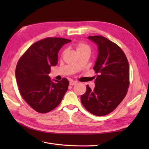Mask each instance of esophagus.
<instances>
[{
	"instance_id": "esophagus-1",
	"label": "esophagus",
	"mask_w": 149,
	"mask_h": 149,
	"mask_svg": "<svg viewBox=\"0 0 149 149\" xmlns=\"http://www.w3.org/2000/svg\"><path fill=\"white\" fill-rule=\"evenodd\" d=\"M76 83H77V81H70V84L71 86H74V85H75Z\"/></svg>"
}]
</instances>
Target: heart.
I'll list each match as a JSON object with an SVG mask.
<instances>
[{
	"mask_svg": "<svg viewBox=\"0 0 149 149\" xmlns=\"http://www.w3.org/2000/svg\"><path fill=\"white\" fill-rule=\"evenodd\" d=\"M76 50H77V53L85 52V51H88V52H90V51H91V49H90V46L87 45L86 43H83V42H79L77 44Z\"/></svg>",
	"mask_w": 149,
	"mask_h": 149,
	"instance_id": "b5f03b06",
	"label": "heart"
}]
</instances>
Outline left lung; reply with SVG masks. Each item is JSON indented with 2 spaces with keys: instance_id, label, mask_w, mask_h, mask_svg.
<instances>
[{
  "instance_id": "obj_1",
  "label": "left lung",
  "mask_w": 149,
  "mask_h": 149,
  "mask_svg": "<svg viewBox=\"0 0 149 149\" xmlns=\"http://www.w3.org/2000/svg\"><path fill=\"white\" fill-rule=\"evenodd\" d=\"M96 44L98 55L93 67L99 74L95 88L88 86L81 97L83 106L96 116L112 112L124 99L129 86V66L120 47L101 36H88Z\"/></svg>"
}]
</instances>
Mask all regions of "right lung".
I'll list each match as a JSON object with an SVG mask.
<instances>
[{"instance_id": "right-lung-1", "label": "right lung", "mask_w": 149, "mask_h": 149, "mask_svg": "<svg viewBox=\"0 0 149 149\" xmlns=\"http://www.w3.org/2000/svg\"><path fill=\"white\" fill-rule=\"evenodd\" d=\"M70 40L47 38L33 44L17 63L15 77L19 91L26 102L37 112L48 113L61 102L69 81L52 80L50 67L58 64V52Z\"/></svg>"}]
</instances>
